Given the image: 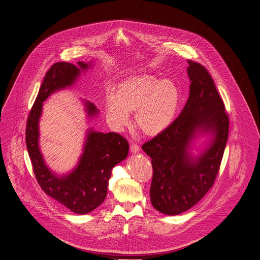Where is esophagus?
<instances>
[{
	"label": "esophagus",
	"mask_w": 260,
	"mask_h": 260,
	"mask_svg": "<svg viewBox=\"0 0 260 260\" xmlns=\"http://www.w3.org/2000/svg\"><path fill=\"white\" fill-rule=\"evenodd\" d=\"M131 151H132L133 153L139 152V151H140V146H139V144H135V143L131 144Z\"/></svg>",
	"instance_id": "esophagus-1"
}]
</instances>
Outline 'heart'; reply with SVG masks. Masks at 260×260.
Masks as SVG:
<instances>
[{"label": "heart", "mask_w": 260, "mask_h": 260, "mask_svg": "<svg viewBox=\"0 0 260 260\" xmlns=\"http://www.w3.org/2000/svg\"><path fill=\"white\" fill-rule=\"evenodd\" d=\"M179 92L172 81L159 82L150 76L128 79L116 89L115 98L106 103L108 121L116 128L129 122L127 114L136 112L135 122L145 136L155 137L173 122Z\"/></svg>", "instance_id": "1"}]
</instances>
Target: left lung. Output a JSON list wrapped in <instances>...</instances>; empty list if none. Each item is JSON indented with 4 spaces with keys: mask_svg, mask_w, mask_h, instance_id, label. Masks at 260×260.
Listing matches in <instances>:
<instances>
[{
    "mask_svg": "<svg viewBox=\"0 0 260 260\" xmlns=\"http://www.w3.org/2000/svg\"><path fill=\"white\" fill-rule=\"evenodd\" d=\"M187 62L191 84L184 108L165 132L142 146L151 158V204L169 215L186 211L212 187L229 138L230 117L210 73L198 61ZM199 129L214 132L215 140L192 160L187 148Z\"/></svg>",
    "mask_w": 260,
    "mask_h": 260,
    "instance_id": "1",
    "label": "left lung"
}]
</instances>
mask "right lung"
Segmentation results:
<instances>
[{"mask_svg": "<svg viewBox=\"0 0 260 260\" xmlns=\"http://www.w3.org/2000/svg\"><path fill=\"white\" fill-rule=\"evenodd\" d=\"M81 69L87 64L79 61ZM80 74V69L73 63L59 61L46 73L34 106L29 111L26 127V144L38 183L52 199L71 211L86 214L105 201L109 180L114 167L123 160L128 153L126 139L116 133H95L89 131L85 151L78 168L64 177H58L46 167L39 149V118L43 102L54 91L71 86ZM89 116L98 113L95 107L87 103Z\"/></svg>", "mask_w": 260, "mask_h": 260, "instance_id": "add662e5", "label": "right lung"}]
</instances>
